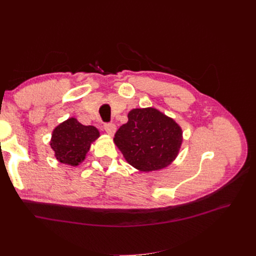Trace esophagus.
Instances as JSON below:
<instances>
[{"label":"esophagus","mask_w":256,"mask_h":256,"mask_svg":"<svg viewBox=\"0 0 256 256\" xmlns=\"http://www.w3.org/2000/svg\"><path fill=\"white\" fill-rule=\"evenodd\" d=\"M104 130L109 136H113L116 132V126L114 125V124H106Z\"/></svg>","instance_id":"esophagus-1"}]
</instances>
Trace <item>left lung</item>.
I'll return each instance as SVG.
<instances>
[{"instance_id": "8db88e82", "label": "left lung", "mask_w": 256, "mask_h": 256, "mask_svg": "<svg viewBox=\"0 0 256 256\" xmlns=\"http://www.w3.org/2000/svg\"><path fill=\"white\" fill-rule=\"evenodd\" d=\"M114 143L138 171H158L176 159L182 130L173 118L154 108L134 109L128 113V122L116 131Z\"/></svg>"}]
</instances>
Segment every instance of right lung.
<instances>
[{"label": "right lung", "instance_id": "add662e5", "mask_svg": "<svg viewBox=\"0 0 256 256\" xmlns=\"http://www.w3.org/2000/svg\"><path fill=\"white\" fill-rule=\"evenodd\" d=\"M99 136L96 127L84 126L70 118L53 129L50 146L60 164L76 166L84 161L92 143Z\"/></svg>", "mask_w": 256, "mask_h": 256}]
</instances>
